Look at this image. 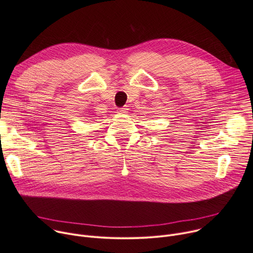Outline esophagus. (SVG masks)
<instances>
[{"mask_svg": "<svg viewBox=\"0 0 253 253\" xmlns=\"http://www.w3.org/2000/svg\"><path fill=\"white\" fill-rule=\"evenodd\" d=\"M128 112V108L127 107H122V108H119L118 109V113L119 114H125Z\"/></svg>", "mask_w": 253, "mask_h": 253, "instance_id": "obj_1", "label": "esophagus"}]
</instances>
